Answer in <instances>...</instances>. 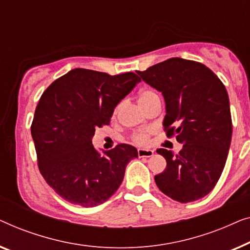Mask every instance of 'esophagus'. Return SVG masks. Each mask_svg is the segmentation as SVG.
<instances>
[{
  "instance_id": "obj_1",
  "label": "esophagus",
  "mask_w": 250,
  "mask_h": 250,
  "mask_svg": "<svg viewBox=\"0 0 250 250\" xmlns=\"http://www.w3.org/2000/svg\"><path fill=\"white\" fill-rule=\"evenodd\" d=\"M153 154H154V150H152V149H144V148L138 149L139 157H150V156H153Z\"/></svg>"
}]
</instances>
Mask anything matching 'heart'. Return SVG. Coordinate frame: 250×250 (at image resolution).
<instances>
[{"mask_svg":"<svg viewBox=\"0 0 250 250\" xmlns=\"http://www.w3.org/2000/svg\"><path fill=\"white\" fill-rule=\"evenodd\" d=\"M155 97H159V94H157L155 90L145 88V89L140 90L138 95H137V101H138V104L140 105V106L144 107L147 103H149V102ZM118 110H119V107H115L113 110V117L117 115ZM150 133H152V130H144V131H138V132L132 133L131 137H130V139H131V142L133 144H136V145L145 146L149 142Z\"/></svg>","mask_w":250,"mask_h":250,"instance_id":"obj_1","label":"heart"}]
</instances>
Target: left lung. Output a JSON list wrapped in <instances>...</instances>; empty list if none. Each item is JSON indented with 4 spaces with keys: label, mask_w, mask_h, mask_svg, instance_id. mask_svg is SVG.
<instances>
[{
    "label": "left lung",
    "mask_w": 250,
    "mask_h": 250,
    "mask_svg": "<svg viewBox=\"0 0 250 250\" xmlns=\"http://www.w3.org/2000/svg\"><path fill=\"white\" fill-rule=\"evenodd\" d=\"M137 73L162 91L165 132L184 144L179 154L156 150L167 160L165 170L155 175L157 187L180 203L203 198L219 181L230 148L232 120L226 87L206 65L181 58Z\"/></svg>",
    "instance_id": "8db88e82"
}]
</instances>
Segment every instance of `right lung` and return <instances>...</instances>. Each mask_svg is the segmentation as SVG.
<instances>
[{
	"mask_svg": "<svg viewBox=\"0 0 250 250\" xmlns=\"http://www.w3.org/2000/svg\"><path fill=\"white\" fill-rule=\"evenodd\" d=\"M139 82L133 72L111 76L73 69L41 96L30 128L38 168L66 202L83 207L106 202L120 187L126 164L138 157L126 144L102 156L91 138L97 126L110 125L114 107Z\"/></svg>",
	"mask_w": 250,
	"mask_h": 250,
	"instance_id": "obj_1",
	"label": "right lung"
}]
</instances>
